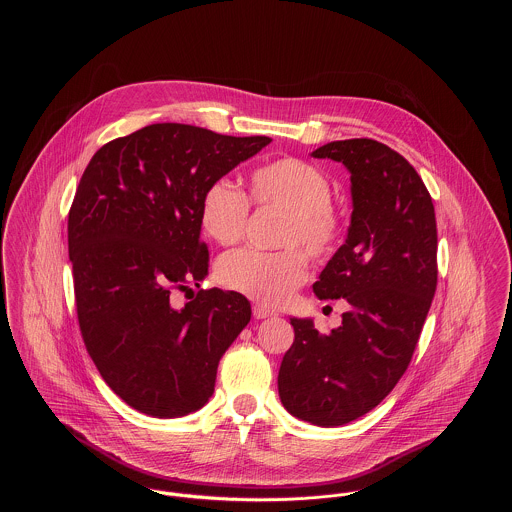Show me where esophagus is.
Here are the masks:
<instances>
[{
  "label": "esophagus",
  "instance_id": "1",
  "mask_svg": "<svg viewBox=\"0 0 512 512\" xmlns=\"http://www.w3.org/2000/svg\"><path fill=\"white\" fill-rule=\"evenodd\" d=\"M252 313H254L256 319H266V317H274V315H276L274 309H270V307H266V305H260V303H256V305L252 307Z\"/></svg>",
  "mask_w": 512,
  "mask_h": 512
}]
</instances>
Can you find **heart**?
Here are the masks:
<instances>
[{
	"mask_svg": "<svg viewBox=\"0 0 512 512\" xmlns=\"http://www.w3.org/2000/svg\"><path fill=\"white\" fill-rule=\"evenodd\" d=\"M331 195L333 187L325 171L299 157H278L254 167L246 195L226 179L209 183L201 195L199 222L220 246L242 240L250 203L284 213L276 236V244L284 248L276 252L244 248L226 254L217 266L220 284L268 305L290 299L309 274L302 253L311 260H325L343 240L347 222Z\"/></svg>",
	"mask_w": 512,
	"mask_h": 512,
	"instance_id": "heart-1",
	"label": "heart"
}]
</instances>
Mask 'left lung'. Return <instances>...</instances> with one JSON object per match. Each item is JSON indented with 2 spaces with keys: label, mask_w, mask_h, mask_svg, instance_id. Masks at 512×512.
Instances as JSON below:
<instances>
[{
  "label": "left lung",
  "mask_w": 512,
  "mask_h": 512,
  "mask_svg": "<svg viewBox=\"0 0 512 512\" xmlns=\"http://www.w3.org/2000/svg\"><path fill=\"white\" fill-rule=\"evenodd\" d=\"M311 155L351 171L347 240L313 284L317 297L351 307L329 335L290 319L278 392L292 416L329 428L378 406L410 365L438 286V228L422 177L398 151L355 138Z\"/></svg>",
  "instance_id": "obj_1"
}]
</instances>
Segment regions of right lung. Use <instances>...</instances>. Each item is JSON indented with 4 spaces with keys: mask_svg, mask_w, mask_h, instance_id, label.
<instances>
[{
    "mask_svg": "<svg viewBox=\"0 0 512 512\" xmlns=\"http://www.w3.org/2000/svg\"><path fill=\"white\" fill-rule=\"evenodd\" d=\"M270 142L151 124L100 147L82 173L69 211L80 335L106 384L147 416L203 408L250 321L242 293L199 290L181 309L169 295L209 276L205 187Z\"/></svg>",
    "mask_w": 512,
    "mask_h": 512,
    "instance_id": "add662e5",
    "label": "right lung"
}]
</instances>
